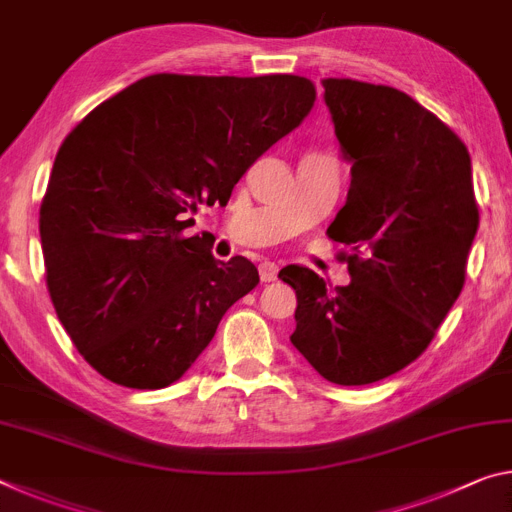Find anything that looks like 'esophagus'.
<instances>
[{
  "instance_id": "esophagus-1",
  "label": "esophagus",
  "mask_w": 512,
  "mask_h": 512,
  "mask_svg": "<svg viewBox=\"0 0 512 512\" xmlns=\"http://www.w3.org/2000/svg\"><path fill=\"white\" fill-rule=\"evenodd\" d=\"M259 278H262V282H273L275 278H278V264H273V262L259 264Z\"/></svg>"
}]
</instances>
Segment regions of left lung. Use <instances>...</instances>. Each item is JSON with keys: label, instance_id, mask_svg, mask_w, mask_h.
<instances>
[{"label": "left lung", "instance_id": "1", "mask_svg": "<svg viewBox=\"0 0 512 512\" xmlns=\"http://www.w3.org/2000/svg\"><path fill=\"white\" fill-rule=\"evenodd\" d=\"M337 141L351 161L346 205L328 227L351 282L328 287L305 266L291 344L335 385H369L415 362L465 285L478 230L472 159L440 118L403 91L323 79Z\"/></svg>", "mask_w": 512, "mask_h": 512}]
</instances>
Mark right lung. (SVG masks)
<instances>
[{
	"instance_id": "obj_1",
	"label": "right lung",
	"mask_w": 512,
	"mask_h": 512,
	"mask_svg": "<svg viewBox=\"0 0 512 512\" xmlns=\"http://www.w3.org/2000/svg\"><path fill=\"white\" fill-rule=\"evenodd\" d=\"M316 100L296 75H150L95 107L56 152L40 205L45 278L59 321L111 383L184 376L223 314L257 287L246 257L218 262L184 230L225 205Z\"/></svg>"
}]
</instances>
